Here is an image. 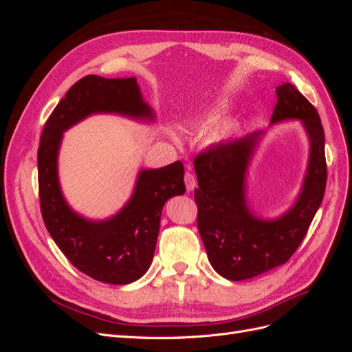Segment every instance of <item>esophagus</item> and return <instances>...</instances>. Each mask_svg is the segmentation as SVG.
<instances>
[{"label": "esophagus", "mask_w": 352, "mask_h": 352, "mask_svg": "<svg viewBox=\"0 0 352 352\" xmlns=\"http://www.w3.org/2000/svg\"><path fill=\"white\" fill-rule=\"evenodd\" d=\"M185 185H186V189L189 190V192L197 188V179H195V176L192 173L188 172L185 175Z\"/></svg>", "instance_id": "1"}]
</instances>
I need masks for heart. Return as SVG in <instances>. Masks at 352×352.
<instances>
[{
  "label": "heart",
  "instance_id": "heart-1",
  "mask_svg": "<svg viewBox=\"0 0 352 352\" xmlns=\"http://www.w3.org/2000/svg\"><path fill=\"white\" fill-rule=\"evenodd\" d=\"M232 101L230 100H220L217 101L214 105H211L206 111H202L201 114L197 116L195 119V124L199 127H208L212 124H217L219 122H221L225 119V116L232 110ZM232 129V126H225L223 129H220L219 132L214 133V140H223V138H226L229 135ZM170 135L175 141H177V135L175 133V131H170Z\"/></svg>",
  "mask_w": 352,
  "mask_h": 352
}]
</instances>
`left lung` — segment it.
Listing matches in <instances>:
<instances>
[{"mask_svg": "<svg viewBox=\"0 0 352 352\" xmlns=\"http://www.w3.org/2000/svg\"><path fill=\"white\" fill-rule=\"evenodd\" d=\"M276 94L278 104L270 126L300 120L310 142L300 194L280 216H257L247 197L248 168L265 132L257 131L210 146L194 162L199 235L212 269L229 280L255 278L289 260L324 195L327 170L320 117L292 83H282Z\"/></svg>", "mask_w": 352, "mask_h": 352, "instance_id": "obj_1", "label": "left lung"}]
</instances>
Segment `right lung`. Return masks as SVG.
Listing matches in <instances>:
<instances>
[{
  "label": "right lung",
  "mask_w": 352,
  "mask_h": 352,
  "mask_svg": "<svg viewBox=\"0 0 352 352\" xmlns=\"http://www.w3.org/2000/svg\"><path fill=\"white\" fill-rule=\"evenodd\" d=\"M92 114H119L144 123L155 120L136 78L105 79L88 74L74 83L41 135L38 182L42 219L51 238L78 270L104 283L126 285L150 269L163 207L167 199L185 194V168L180 162L141 168L131 198L116 214L104 220L79 214L63 195L58 154L65 132Z\"/></svg>",
  "instance_id": "obj_1"
}]
</instances>
